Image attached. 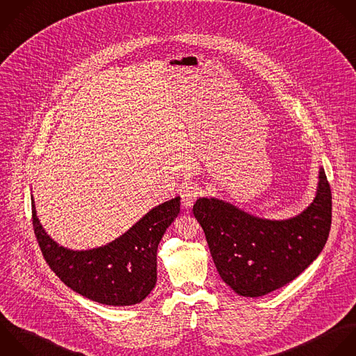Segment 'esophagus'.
<instances>
[{
  "label": "esophagus",
  "instance_id": "1",
  "mask_svg": "<svg viewBox=\"0 0 356 356\" xmlns=\"http://www.w3.org/2000/svg\"><path fill=\"white\" fill-rule=\"evenodd\" d=\"M198 194H200V191H198V188H197L195 186H191V184L186 186V187L181 190V193H180L183 205H184L186 208L191 207V205L195 202Z\"/></svg>",
  "mask_w": 356,
  "mask_h": 356
}]
</instances>
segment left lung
I'll return each mask as SVG.
<instances>
[{
    "label": "left lung",
    "instance_id": "left-lung-1",
    "mask_svg": "<svg viewBox=\"0 0 356 356\" xmlns=\"http://www.w3.org/2000/svg\"><path fill=\"white\" fill-rule=\"evenodd\" d=\"M193 213L222 280L243 297L266 296L298 277L322 252L332 226V190L321 169L314 202L289 220H265L215 200Z\"/></svg>",
    "mask_w": 356,
    "mask_h": 356
}]
</instances>
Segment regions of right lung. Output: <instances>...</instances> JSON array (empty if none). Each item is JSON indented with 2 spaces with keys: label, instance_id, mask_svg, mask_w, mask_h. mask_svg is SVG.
Segmentation results:
<instances>
[{
  "label": "right lung",
  "instance_id": "obj_1",
  "mask_svg": "<svg viewBox=\"0 0 356 356\" xmlns=\"http://www.w3.org/2000/svg\"><path fill=\"white\" fill-rule=\"evenodd\" d=\"M180 212L176 197L151 209L130 230L108 245L70 251L47 236L31 202L33 229L51 270L73 291L111 307L141 302L156 284V250Z\"/></svg>",
  "mask_w": 356,
  "mask_h": 356
}]
</instances>
